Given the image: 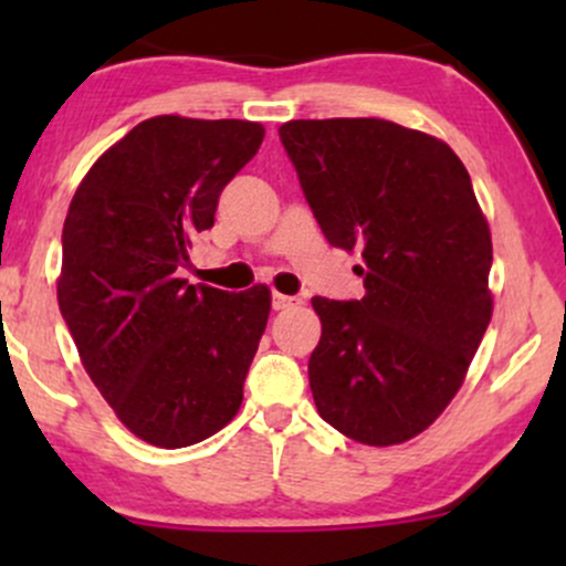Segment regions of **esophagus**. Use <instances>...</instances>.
Masks as SVG:
<instances>
[{"mask_svg":"<svg viewBox=\"0 0 566 566\" xmlns=\"http://www.w3.org/2000/svg\"><path fill=\"white\" fill-rule=\"evenodd\" d=\"M303 301L301 297H292V295H279V292H274V301H271V305H274V311H287V308H297Z\"/></svg>","mask_w":566,"mask_h":566,"instance_id":"obj_1","label":"esophagus"}]
</instances>
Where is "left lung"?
Returning a JSON list of instances; mask_svg holds the SVG:
<instances>
[{
    "instance_id": "8db88e82",
    "label": "left lung",
    "mask_w": 566,
    "mask_h": 566,
    "mask_svg": "<svg viewBox=\"0 0 566 566\" xmlns=\"http://www.w3.org/2000/svg\"><path fill=\"white\" fill-rule=\"evenodd\" d=\"M279 138L327 242L365 261L361 301H311L316 409L361 444H401L444 412L492 319V239L469 170L386 119H295Z\"/></svg>"
}]
</instances>
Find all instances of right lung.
Masks as SVG:
<instances>
[{"instance_id":"add662e5","label":"right lung","mask_w":566,"mask_h":566,"mask_svg":"<svg viewBox=\"0 0 566 566\" xmlns=\"http://www.w3.org/2000/svg\"><path fill=\"white\" fill-rule=\"evenodd\" d=\"M263 135L258 122L154 116L71 199L61 314L97 391L148 444H197L242 407L271 292L188 284L178 271Z\"/></svg>"}]
</instances>
